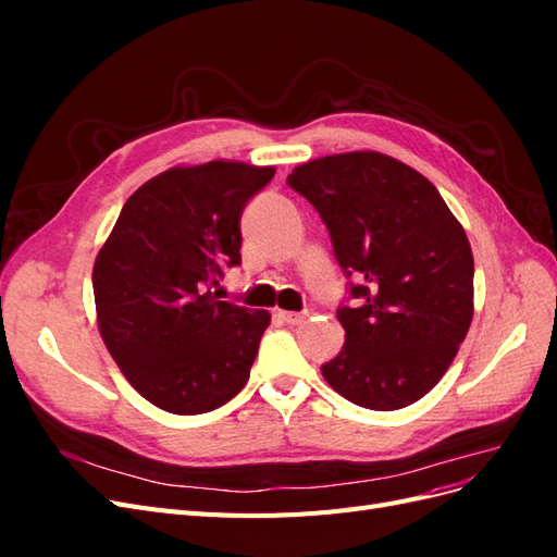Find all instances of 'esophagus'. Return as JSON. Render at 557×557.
Instances as JSON below:
<instances>
[{"mask_svg": "<svg viewBox=\"0 0 557 557\" xmlns=\"http://www.w3.org/2000/svg\"><path fill=\"white\" fill-rule=\"evenodd\" d=\"M276 315L288 325H299V323H305V320H307V313H295V311H276Z\"/></svg>", "mask_w": 557, "mask_h": 557, "instance_id": "esophagus-1", "label": "esophagus"}]
</instances>
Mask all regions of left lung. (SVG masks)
<instances>
[{"instance_id":"1","label":"left lung","mask_w":557,"mask_h":557,"mask_svg":"<svg viewBox=\"0 0 557 557\" xmlns=\"http://www.w3.org/2000/svg\"><path fill=\"white\" fill-rule=\"evenodd\" d=\"M288 185L327 225L348 281L346 330L323 376L348 401L395 411L440 383L474 315V256L440 190L374 150L299 164Z\"/></svg>"}]
</instances>
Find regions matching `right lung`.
<instances>
[{"label":"right lung","mask_w":557,"mask_h":557,"mask_svg":"<svg viewBox=\"0 0 557 557\" xmlns=\"http://www.w3.org/2000/svg\"><path fill=\"white\" fill-rule=\"evenodd\" d=\"M274 172L225 160L174 166L125 201L99 250V332L134 391L162 411H213L250 376L272 315L211 288L242 264V211Z\"/></svg>","instance_id":"1"}]
</instances>
